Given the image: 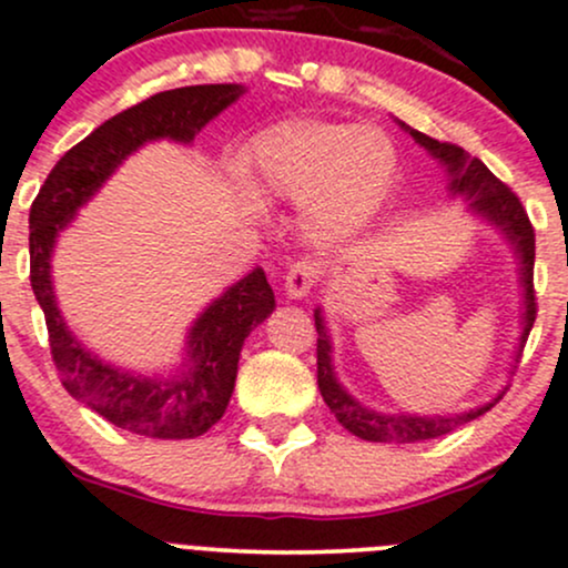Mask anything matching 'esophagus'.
I'll use <instances>...</instances> for the list:
<instances>
[{
	"label": "esophagus",
	"instance_id": "34e87169",
	"mask_svg": "<svg viewBox=\"0 0 568 568\" xmlns=\"http://www.w3.org/2000/svg\"><path fill=\"white\" fill-rule=\"evenodd\" d=\"M320 278V265L314 260L292 262L284 276V290L290 297H306Z\"/></svg>",
	"mask_w": 568,
	"mask_h": 568
}]
</instances>
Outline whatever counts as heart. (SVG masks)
Wrapping results in <instances>:
<instances>
[{"label": "heart", "mask_w": 568, "mask_h": 568, "mask_svg": "<svg viewBox=\"0 0 568 568\" xmlns=\"http://www.w3.org/2000/svg\"><path fill=\"white\" fill-rule=\"evenodd\" d=\"M256 183L273 196L303 202V219L320 237L364 226L396 178V148L377 128L336 122H282L248 150Z\"/></svg>", "instance_id": "b5f03b06"}]
</instances>
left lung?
Listing matches in <instances>:
<instances>
[{
	"mask_svg": "<svg viewBox=\"0 0 568 568\" xmlns=\"http://www.w3.org/2000/svg\"><path fill=\"white\" fill-rule=\"evenodd\" d=\"M407 128V125H405ZM415 142L424 150H429L443 166L448 169V178H452V194H462L467 199V207L473 213L484 215L487 221H493L495 226L508 237L519 256V273H523V286H525V317H523V338H519V353L523 355L525 342H528L530 327L536 323V292H534V260H536V235L534 224H530L528 213H525L519 196L508 189L506 183H500L487 166H484L478 158H470L465 150L457 148L452 142H437V139L426 136V133L413 131L407 128ZM314 325H317V385L320 394H323L325 405L331 407V413L336 415L338 424L347 432H353L361 440L372 443H418V440H432V437H440L454 432L457 426L467 424V420L478 418L495 407V402L478 407V410L459 413V415H385L374 413L369 407H364L361 402H355L347 390L338 385L336 374H333L331 364V336H327V327L323 323V312H314Z\"/></svg>",
	"mask_w": 568,
	"mask_h": 568,
	"instance_id": "left-lung-1",
	"label": "left lung"
}]
</instances>
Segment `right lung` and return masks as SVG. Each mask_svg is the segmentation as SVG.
Here are the masks:
<instances>
[{
	"mask_svg": "<svg viewBox=\"0 0 568 568\" xmlns=\"http://www.w3.org/2000/svg\"><path fill=\"white\" fill-rule=\"evenodd\" d=\"M243 95L241 84H196L158 92L120 111L57 161L29 210V282L45 314L51 358L73 399L133 435L191 440L224 415L235 390L245 336L276 306L265 271L254 267L204 308L189 333V372L150 379L103 364L81 347L57 308L51 286V251L75 210L95 196L133 150L155 139H191Z\"/></svg>",
	"mask_w": 568,
	"mask_h": 568,
	"instance_id": "1",
	"label": "right lung"
}]
</instances>
